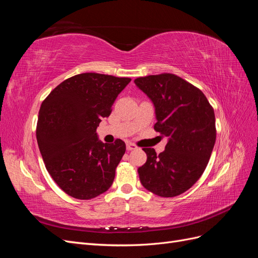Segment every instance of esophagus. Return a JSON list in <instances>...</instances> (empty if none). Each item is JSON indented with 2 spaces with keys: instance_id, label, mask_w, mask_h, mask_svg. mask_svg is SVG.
I'll use <instances>...</instances> for the list:
<instances>
[{
  "instance_id": "1",
  "label": "esophagus",
  "mask_w": 258,
  "mask_h": 258,
  "mask_svg": "<svg viewBox=\"0 0 258 258\" xmlns=\"http://www.w3.org/2000/svg\"><path fill=\"white\" fill-rule=\"evenodd\" d=\"M138 146L135 144V143H127V151H134V150H137Z\"/></svg>"
}]
</instances>
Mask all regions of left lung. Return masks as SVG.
<instances>
[{
  "label": "left lung",
  "mask_w": 258,
  "mask_h": 258,
  "mask_svg": "<svg viewBox=\"0 0 258 258\" xmlns=\"http://www.w3.org/2000/svg\"><path fill=\"white\" fill-rule=\"evenodd\" d=\"M135 83L155 105V131L169 138L159 155L143 148L147 160L138 169L140 181L157 196H178L208 166L216 140L214 110L204 92L175 74L138 77Z\"/></svg>",
  "instance_id": "8db88e82"
}]
</instances>
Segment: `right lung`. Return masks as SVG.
Returning <instances> with one entry per match:
<instances>
[{
	"label": "right lung",
	"instance_id": "obj_1",
	"mask_svg": "<svg viewBox=\"0 0 258 258\" xmlns=\"http://www.w3.org/2000/svg\"><path fill=\"white\" fill-rule=\"evenodd\" d=\"M129 77L82 73L59 84L42 102L36 139L48 173L69 196L89 200L113 184L126 152L120 139L102 143L96 130Z\"/></svg>",
	"mask_w": 258,
	"mask_h": 258
}]
</instances>
